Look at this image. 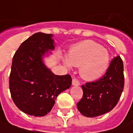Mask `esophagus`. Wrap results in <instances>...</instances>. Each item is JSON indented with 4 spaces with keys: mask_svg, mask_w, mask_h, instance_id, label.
I'll list each match as a JSON object with an SVG mask.
<instances>
[{
    "mask_svg": "<svg viewBox=\"0 0 133 133\" xmlns=\"http://www.w3.org/2000/svg\"><path fill=\"white\" fill-rule=\"evenodd\" d=\"M72 85H74V86H79L80 85L79 81L77 80V79H73L72 80Z\"/></svg>",
    "mask_w": 133,
    "mask_h": 133,
    "instance_id": "esophagus-1",
    "label": "esophagus"
}]
</instances>
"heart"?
<instances>
[{
  "label": "heart",
  "instance_id": "1",
  "mask_svg": "<svg viewBox=\"0 0 133 133\" xmlns=\"http://www.w3.org/2000/svg\"><path fill=\"white\" fill-rule=\"evenodd\" d=\"M67 66L80 67V74L86 81H96L105 74L110 63L108 51L100 44L87 40L74 45L69 51Z\"/></svg>",
  "mask_w": 133,
  "mask_h": 133
}]
</instances>
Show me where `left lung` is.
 <instances>
[{"instance_id": "left-lung-1", "label": "left lung", "mask_w": 133, "mask_h": 133, "mask_svg": "<svg viewBox=\"0 0 133 133\" xmlns=\"http://www.w3.org/2000/svg\"><path fill=\"white\" fill-rule=\"evenodd\" d=\"M82 98L77 107L83 115L94 117L111 111L117 104L124 87L123 63L114 57L105 75L99 80L82 85Z\"/></svg>"}]
</instances>
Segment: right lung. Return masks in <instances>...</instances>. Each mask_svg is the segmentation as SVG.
Here are the masks:
<instances>
[{"label": "right lung", "mask_w": 133, "mask_h": 133, "mask_svg": "<svg viewBox=\"0 0 133 133\" xmlns=\"http://www.w3.org/2000/svg\"><path fill=\"white\" fill-rule=\"evenodd\" d=\"M51 34L37 32L20 45L12 58L10 91L15 105L24 113L43 117L51 111L60 92L70 88V74L56 75L42 61L53 50Z\"/></svg>", "instance_id": "1"}]
</instances>
